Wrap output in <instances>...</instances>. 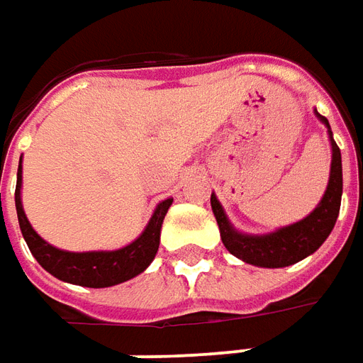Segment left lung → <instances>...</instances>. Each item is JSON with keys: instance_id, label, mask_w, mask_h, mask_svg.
Wrapping results in <instances>:
<instances>
[{"instance_id": "obj_1", "label": "left lung", "mask_w": 363, "mask_h": 363, "mask_svg": "<svg viewBox=\"0 0 363 363\" xmlns=\"http://www.w3.org/2000/svg\"><path fill=\"white\" fill-rule=\"evenodd\" d=\"M320 121L328 127V133L332 137L330 123L326 117L318 115ZM340 202H342V155L337 149L336 140L332 139V169H330V182H328L326 194L316 206V211L306 216L304 220L280 228L266 236H248L234 230L230 223L226 220L220 202L216 196H211L213 213L216 216V223L220 228V238H223L226 250L240 258L244 262L262 268H284V266L296 264L312 252H316L326 240L334 224H336L337 214H340Z\"/></svg>"}]
</instances>
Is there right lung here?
<instances>
[{"label":"right lung","instance_id":"obj_1","mask_svg":"<svg viewBox=\"0 0 363 363\" xmlns=\"http://www.w3.org/2000/svg\"><path fill=\"white\" fill-rule=\"evenodd\" d=\"M21 162L17 169L16 186V208L19 218V228L26 238L27 246L35 260L45 268L49 274H53L63 282L87 286V288H107L130 280L140 274L152 262L155 254L159 250L161 240V226L164 214L172 204V199L162 201L152 214L150 223L147 224L145 233L129 246L113 250V252H67L59 250L55 246L47 244L39 234L31 228L27 220L23 206H21Z\"/></svg>","mask_w":363,"mask_h":363}]
</instances>
